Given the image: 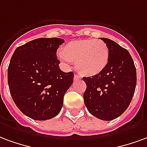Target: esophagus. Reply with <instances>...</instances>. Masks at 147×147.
Returning <instances> with one entry per match:
<instances>
[{"instance_id":"1","label":"esophagus","mask_w":147,"mask_h":147,"mask_svg":"<svg viewBox=\"0 0 147 147\" xmlns=\"http://www.w3.org/2000/svg\"><path fill=\"white\" fill-rule=\"evenodd\" d=\"M79 76L77 74H74V81H77V80H78L79 79Z\"/></svg>"}]
</instances>
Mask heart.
Masks as SVG:
<instances>
[{"mask_svg": "<svg viewBox=\"0 0 147 147\" xmlns=\"http://www.w3.org/2000/svg\"><path fill=\"white\" fill-rule=\"evenodd\" d=\"M58 57L66 65L74 61L80 74L93 77L99 74L107 66L110 51L107 44L97 39L73 40L58 52Z\"/></svg>", "mask_w": 147, "mask_h": 147, "instance_id": "b5f03b06", "label": "heart"}]
</instances>
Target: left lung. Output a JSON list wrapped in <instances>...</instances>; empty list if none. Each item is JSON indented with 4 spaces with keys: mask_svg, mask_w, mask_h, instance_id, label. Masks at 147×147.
Segmentation results:
<instances>
[{
    "mask_svg": "<svg viewBox=\"0 0 147 147\" xmlns=\"http://www.w3.org/2000/svg\"><path fill=\"white\" fill-rule=\"evenodd\" d=\"M110 51L107 66L99 74L83 78L84 104L92 115L111 121L127 110L136 86V69L126 50L112 40L100 37Z\"/></svg>",
    "mask_w": 147,
    "mask_h": 147,
    "instance_id": "left-lung-1",
    "label": "left lung"
}]
</instances>
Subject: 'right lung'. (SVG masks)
<instances>
[{
    "instance_id": "1",
    "label": "right lung",
    "mask_w": 147,
    "mask_h": 147,
    "mask_svg": "<svg viewBox=\"0 0 147 147\" xmlns=\"http://www.w3.org/2000/svg\"><path fill=\"white\" fill-rule=\"evenodd\" d=\"M61 38H37L18 47L7 68L11 96L19 110L36 121L59 114L74 73L59 69L56 51Z\"/></svg>"
}]
</instances>
